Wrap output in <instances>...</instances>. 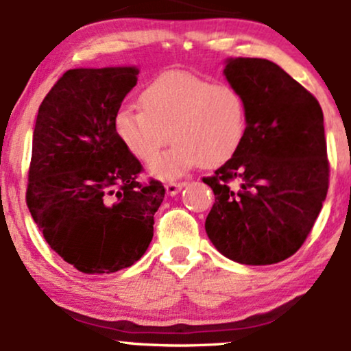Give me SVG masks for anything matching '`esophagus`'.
Wrapping results in <instances>:
<instances>
[{"instance_id": "esophagus-1", "label": "esophagus", "mask_w": 351, "mask_h": 351, "mask_svg": "<svg viewBox=\"0 0 351 351\" xmlns=\"http://www.w3.org/2000/svg\"><path fill=\"white\" fill-rule=\"evenodd\" d=\"M184 186H186V181H170V183H167V193L170 196H175L178 195Z\"/></svg>"}]
</instances>
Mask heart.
Masks as SVG:
<instances>
[{
    "mask_svg": "<svg viewBox=\"0 0 351 351\" xmlns=\"http://www.w3.org/2000/svg\"><path fill=\"white\" fill-rule=\"evenodd\" d=\"M142 110L123 107L115 132L136 160L150 163L170 138L173 147L150 165L156 178L173 180L191 168L216 167L239 150L247 132V102L232 84H215L184 71L152 80Z\"/></svg>",
    "mask_w": 351,
    "mask_h": 351,
    "instance_id": "b5f03b06",
    "label": "heart"
}]
</instances>
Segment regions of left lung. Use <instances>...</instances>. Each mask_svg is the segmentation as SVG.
<instances>
[{
  "label": "left lung",
  "mask_w": 351,
  "mask_h": 351,
  "mask_svg": "<svg viewBox=\"0 0 351 351\" xmlns=\"http://www.w3.org/2000/svg\"><path fill=\"white\" fill-rule=\"evenodd\" d=\"M224 75L247 102V132L239 150L203 178L215 193L204 228L228 259L280 263L302 247L327 198L324 112L267 59H229Z\"/></svg>",
  "instance_id": "left-lung-1"
}]
</instances>
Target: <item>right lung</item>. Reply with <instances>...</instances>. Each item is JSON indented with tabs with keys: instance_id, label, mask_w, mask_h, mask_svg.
<instances>
[{
	"instance_id": "1",
	"label": "right lung",
	"mask_w": 351,
	"mask_h": 351,
	"mask_svg": "<svg viewBox=\"0 0 351 351\" xmlns=\"http://www.w3.org/2000/svg\"><path fill=\"white\" fill-rule=\"evenodd\" d=\"M136 74V67L67 71L36 119L27 208L52 251L80 272L135 264L165 198L162 181L138 180L142 163L115 132Z\"/></svg>"
}]
</instances>
